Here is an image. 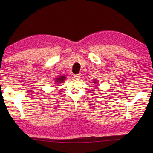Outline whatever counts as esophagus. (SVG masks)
Here are the masks:
<instances>
[{
	"label": "esophagus",
	"instance_id": "1",
	"mask_svg": "<svg viewBox=\"0 0 153 153\" xmlns=\"http://www.w3.org/2000/svg\"><path fill=\"white\" fill-rule=\"evenodd\" d=\"M80 76L81 75L80 74H74V77L75 79H79L80 78Z\"/></svg>",
	"mask_w": 153,
	"mask_h": 153
}]
</instances>
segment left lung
Returning <instances> with one entry per match:
<instances>
[{
	"label": "left lung",
	"instance_id": "8db88e82",
	"mask_svg": "<svg viewBox=\"0 0 153 153\" xmlns=\"http://www.w3.org/2000/svg\"><path fill=\"white\" fill-rule=\"evenodd\" d=\"M97 82H96V81H95V82H94V83H96Z\"/></svg>",
	"mask_w": 153,
	"mask_h": 153
}]
</instances>
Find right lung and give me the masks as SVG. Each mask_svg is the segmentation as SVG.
Returning a JSON list of instances; mask_svg holds the SVG:
<instances>
[{"label":"right lung","instance_id":"add662e5","mask_svg":"<svg viewBox=\"0 0 153 153\" xmlns=\"http://www.w3.org/2000/svg\"><path fill=\"white\" fill-rule=\"evenodd\" d=\"M65 79V76H60L58 78H57L56 82L57 83H62L63 81Z\"/></svg>","mask_w":153,"mask_h":153}]
</instances>
